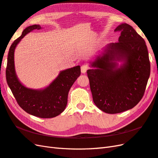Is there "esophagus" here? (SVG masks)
Wrapping results in <instances>:
<instances>
[{
  "label": "esophagus",
  "mask_w": 158,
  "mask_h": 158,
  "mask_svg": "<svg viewBox=\"0 0 158 158\" xmlns=\"http://www.w3.org/2000/svg\"><path fill=\"white\" fill-rule=\"evenodd\" d=\"M88 70V66L86 64H84L81 66V72L82 74H85L86 71Z\"/></svg>",
  "instance_id": "esophagus-1"
}]
</instances>
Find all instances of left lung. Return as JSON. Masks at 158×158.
<instances>
[{
	"label": "left lung",
	"instance_id": "8db88e82",
	"mask_svg": "<svg viewBox=\"0 0 158 158\" xmlns=\"http://www.w3.org/2000/svg\"><path fill=\"white\" fill-rule=\"evenodd\" d=\"M117 43L102 48L87 70L93 101L109 114L124 112L143 97L150 75L149 54L144 40L131 26L122 23ZM118 62L122 64L119 65Z\"/></svg>",
	"mask_w": 158,
	"mask_h": 158
}]
</instances>
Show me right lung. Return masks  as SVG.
<instances>
[{
	"label": "right lung",
	"instance_id": "1",
	"mask_svg": "<svg viewBox=\"0 0 158 158\" xmlns=\"http://www.w3.org/2000/svg\"><path fill=\"white\" fill-rule=\"evenodd\" d=\"M40 25H33L25 28L21 35L15 40L9 49L6 78L19 105L25 112L40 118H53L66 109L69 90L80 75V66H77L61 70L56 79L41 89L26 87L19 80L15 67V48L27 34L35 29H41Z\"/></svg>",
	"mask_w": 158,
	"mask_h": 158
}]
</instances>
